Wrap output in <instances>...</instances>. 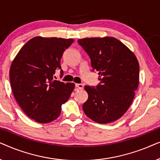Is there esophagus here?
<instances>
[{
  "mask_svg": "<svg viewBox=\"0 0 160 160\" xmlns=\"http://www.w3.org/2000/svg\"><path fill=\"white\" fill-rule=\"evenodd\" d=\"M75 86L78 89H83V88H84V84H76Z\"/></svg>",
  "mask_w": 160,
  "mask_h": 160,
  "instance_id": "1",
  "label": "esophagus"
}]
</instances>
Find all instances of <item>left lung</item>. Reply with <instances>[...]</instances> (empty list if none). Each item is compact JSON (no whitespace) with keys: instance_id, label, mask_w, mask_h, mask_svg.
Listing matches in <instances>:
<instances>
[{"instance_id":"1","label":"left lung","mask_w":160,"mask_h":160,"mask_svg":"<svg viewBox=\"0 0 160 160\" xmlns=\"http://www.w3.org/2000/svg\"><path fill=\"white\" fill-rule=\"evenodd\" d=\"M91 60L92 71L98 72L96 87L85 86L88 99L83 111L98 123H110L128 111L139 82V64L135 54L113 37L78 39Z\"/></svg>"}]
</instances>
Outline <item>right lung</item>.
<instances>
[{"instance_id": "1", "label": "right lung", "mask_w": 160, "mask_h": 160, "mask_svg": "<svg viewBox=\"0 0 160 160\" xmlns=\"http://www.w3.org/2000/svg\"><path fill=\"white\" fill-rule=\"evenodd\" d=\"M73 39L35 37L19 50L11 65L9 78L17 102L22 111L39 123L58 118L61 106L69 99L73 83L54 80L56 69H61L63 52Z\"/></svg>"}]
</instances>
